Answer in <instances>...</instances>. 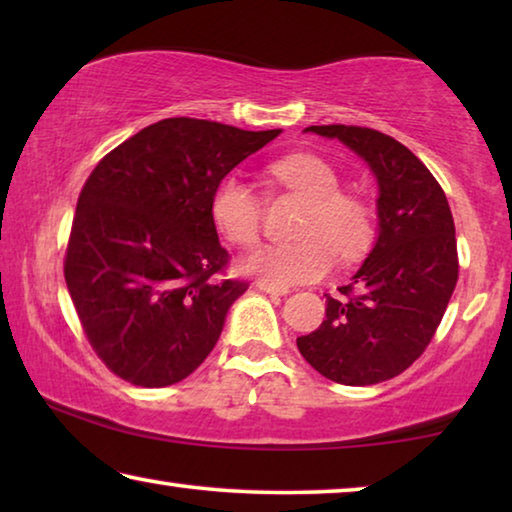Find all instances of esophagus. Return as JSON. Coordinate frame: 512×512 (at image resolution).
I'll list each match as a JSON object with an SVG mask.
<instances>
[{
	"label": "esophagus",
	"instance_id": "1",
	"mask_svg": "<svg viewBox=\"0 0 512 512\" xmlns=\"http://www.w3.org/2000/svg\"><path fill=\"white\" fill-rule=\"evenodd\" d=\"M255 287L259 289V291H264V293H268V296H287V289H282V287H275V284H271V282H264V280H257L255 282Z\"/></svg>",
	"mask_w": 512,
	"mask_h": 512
}]
</instances>
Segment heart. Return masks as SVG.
<instances>
[{
	"instance_id": "heart-1",
	"label": "heart",
	"mask_w": 512,
	"mask_h": 512,
	"mask_svg": "<svg viewBox=\"0 0 512 512\" xmlns=\"http://www.w3.org/2000/svg\"><path fill=\"white\" fill-rule=\"evenodd\" d=\"M282 185L296 189L307 201L296 232L284 244H262L244 259L248 273L275 287L314 282L332 268L334 253L359 255L368 244L370 219L357 198L343 196L339 173L318 155L293 153L271 164ZM212 216L219 230L235 244H253L259 230V201L253 187L237 176L223 178L212 194Z\"/></svg>"
}]
</instances>
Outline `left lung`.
<instances>
[{
    "label": "left lung",
    "mask_w": 512,
    "mask_h": 512,
    "mask_svg": "<svg viewBox=\"0 0 512 512\" xmlns=\"http://www.w3.org/2000/svg\"><path fill=\"white\" fill-rule=\"evenodd\" d=\"M368 164L377 180V239L329 298L316 332L298 350L320 375L345 386L393 379L420 357L458 280L454 219L431 171L393 137L361 126H309Z\"/></svg>",
    "instance_id": "obj_1"
}]
</instances>
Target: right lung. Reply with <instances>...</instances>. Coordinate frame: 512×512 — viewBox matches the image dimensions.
I'll return each mask as SVG.
<instances>
[{"mask_svg":"<svg viewBox=\"0 0 512 512\" xmlns=\"http://www.w3.org/2000/svg\"><path fill=\"white\" fill-rule=\"evenodd\" d=\"M282 131L171 117L110 151L76 203L65 282L94 352L117 377L183 381L219 341L246 282L219 280L212 194Z\"/></svg>","mask_w":512,"mask_h":512,"instance_id":"1","label":"right lung"}]
</instances>
